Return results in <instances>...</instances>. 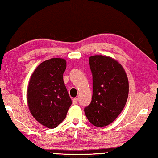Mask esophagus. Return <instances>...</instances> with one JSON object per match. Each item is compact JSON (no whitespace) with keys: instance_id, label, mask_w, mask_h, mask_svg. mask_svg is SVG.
<instances>
[{"instance_id":"34e87169","label":"esophagus","mask_w":158,"mask_h":158,"mask_svg":"<svg viewBox=\"0 0 158 158\" xmlns=\"http://www.w3.org/2000/svg\"><path fill=\"white\" fill-rule=\"evenodd\" d=\"M77 100H78V99H77V98H73V104H77Z\"/></svg>"}]
</instances>
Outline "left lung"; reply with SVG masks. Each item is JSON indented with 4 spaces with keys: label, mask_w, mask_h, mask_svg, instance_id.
<instances>
[{
    "label": "left lung",
    "mask_w": 158,
    "mask_h": 158,
    "mask_svg": "<svg viewBox=\"0 0 158 158\" xmlns=\"http://www.w3.org/2000/svg\"><path fill=\"white\" fill-rule=\"evenodd\" d=\"M93 76L91 102L84 109L94 126L103 127L114 122L122 111L129 94V81L122 64L113 58L89 57Z\"/></svg>",
    "instance_id": "1"
}]
</instances>
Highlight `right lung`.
Listing matches in <instances>:
<instances>
[{
	"label": "right lung",
	"instance_id": "obj_1",
	"mask_svg": "<svg viewBox=\"0 0 158 158\" xmlns=\"http://www.w3.org/2000/svg\"><path fill=\"white\" fill-rule=\"evenodd\" d=\"M66 60L52 58L34 71L27 88V102L34 118L49 129L66 117L72 101L63 81Z\"/></svg>",
	"mask_w": 158,
	"mask_h": 158
}]
</instances>
